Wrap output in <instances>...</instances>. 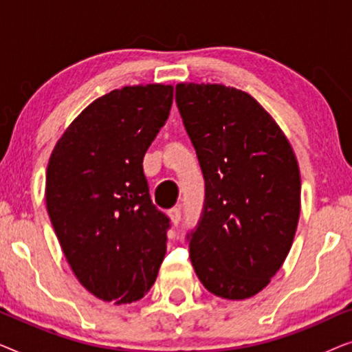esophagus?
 I'll list each match as a JSON object with an SVG mask.
<instances>
[{
  "instance_id": "1",
  "label": "esophagus",
  "mask_w": 352,
  "mask_h": 352,
  "mask_svg": "<svg viewBox=\"0 0 352 352\" xmlns=\"http://www.w3.org/2000/svg\"><path fill=\"white\" fill-rule=\"evenodd\" d=\"M168 216H170L171 224L177 226V223L181 221V210L179 208H171L170 211H168Z\"/></svg>"
}]
</instances>
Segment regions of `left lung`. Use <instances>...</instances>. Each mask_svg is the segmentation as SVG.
<instances>
[{"label":"left lung","instance_id":"left-lung-1","mask_svg":"<svg viewBox=\"0 0 352 352\" xmlns=\"http://www.w3.org/2000/svg\"><path fill=\"white\" fill-rule=\"evenodd\" d=\"M176 102L205 177V206L187 235L190 261L206 290L247 300L285 261L301 210L292 144L245 91L177 83Z\"/></svg>","mask_w":352,"mask_h":352}]
</instances>
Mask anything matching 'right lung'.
I'll use <instances>...</instances> for the list:
<instances>
[{
  "label": "right lung",
  "mask_w": 352,
  "mask_h": 352,
  "mask_svg": "<svg viewBox=\"0 0 352 352\" xmlns=\"http://www.w3.org/2000/svg\"><path fill=\"white\" fill-rule=\"evenodd\" d=\"M171 85L113 89L69 124L50 157L46 208L72 271L102 301L141 300L166 253L170 219L142 160L165 124Z\"/></svg>",
  "instance_id": "right-lung-1"
}]
</instances>
